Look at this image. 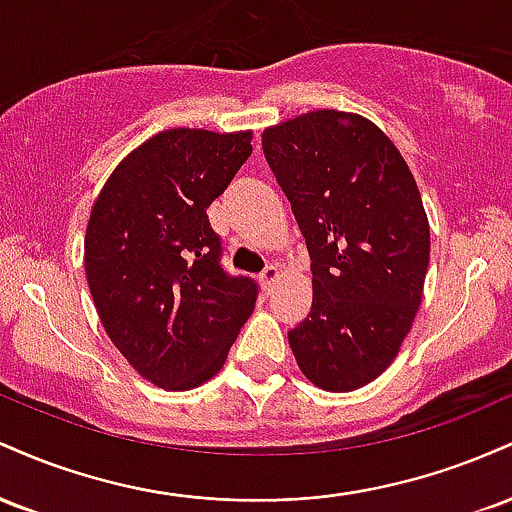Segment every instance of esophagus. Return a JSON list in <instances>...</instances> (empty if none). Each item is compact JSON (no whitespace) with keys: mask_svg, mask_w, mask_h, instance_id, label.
<instances>
[{"mask_svg":"<svg viewBox=\"0 0 512 512\" xmlns=\"http://www.w3.org/2000/svg\"><path fill=\"white\" fill-rule=\"evenodd\" d=\"M276 279H279V269H276L274 264H267V267H264L262 274H260V281H262L264 289H272V284Z\"/></svg>","mask_w":512,"mask_h":512,"instance_id":"34e87169","label":"esophagus"}]
</instances>
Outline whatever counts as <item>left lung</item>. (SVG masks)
Returning <instances> with one entry per match:
<instances>
[{"label": "left lung", "mask_w": 512, "mask_h": 512, "mask_svg": "<svg viewBox=\"0 0 512 512\" xmlns=\"http://www.w3.org/2000/svg\"><path fill=\"white\" fill-rule=\"evenodd\" d=\"M262 151L310 252L313 308L289 342L310 383L368 385L419 310L431 231L414 175L373 122L315 110L264 129Z\"/></svg>", "instance_id": "8db88e82"}]
</instances>
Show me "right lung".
Here are the masks:
<instances>
[{"mask_svg": "<svg viewBox=\"0 0 512 512\" xmlns=\"http://www.w3.org/2000/svg\"><path fill=\"white\" fill-rule=\"evenodd\" d=\"M250 154V132L166 129L93 204L88 289L108 337L158 387L190 390L219 373L260 296L255 279L226 272L207 216Z\"/></svg>", "mask_w": 512, "mask_h": 512, "instance_id": "add662e5", "label": "right lung"}]
</instances>
